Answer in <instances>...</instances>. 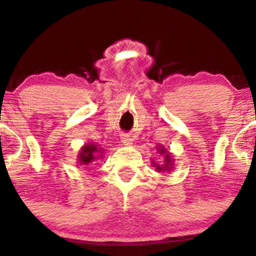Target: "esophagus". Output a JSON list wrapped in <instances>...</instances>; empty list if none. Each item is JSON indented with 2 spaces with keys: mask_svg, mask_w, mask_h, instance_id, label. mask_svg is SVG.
Wrapping results in <instances>:
<instances>
[{
  "mask_svg": "<svg viewBox=\"0 0 256 256\" xmlns=\"http://www.w3.org/2000/svg\"><path fill=\"white\" fill-rule=\"evenodd\" d=\"M121 142H122L125 146H131L132 144V138L130 136H121Z\"/></svg>",
  "mask_w": 256,
  "mask_h": 256,
  "instance_id": "esophagus-1",
  "label": "esophagus"
}]
</instances>
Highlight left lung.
<instances>
[{"label":"left lung","instance_id":"left-lung-1","mask_svg":"<svg viewBox=\"0 0 256 256\" xmlns=\"http://www.w3.org/2000/svg\"><path fill=\"white\" fill-rule=\"evenodd\" d=\"M157 152L162 156V164H156V161L152 160V166L156 168V171H162V172H170L174 170V161L172 158V154L168 150H166V147L164 146H157Z\"/></svg>","mask_w":256,"mask_h":256}]
</instances>
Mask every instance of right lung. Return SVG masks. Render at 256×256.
Segmentation results:
<instances>
[{
	"label": "right lung",
	"mask_w": 256,
	"mask_h": 256,
	"mask_svg": "<svg viewBox=\"0 0 256 256\" xmlns=\"http://www.w3.org/2000/svg\"><path fill=\"white\" fill-rule=\"evenodd\" d=\"M102 154H104V151L98 144H85L78 154V164L80 166H89L94 161L102 158Z\"/></svg>",
	"instance_id": "add662e5"
}]
</instances>
